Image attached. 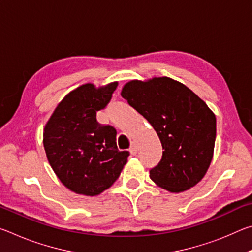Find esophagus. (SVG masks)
Listing matches in <instances>:
<instances>
[{"instance_id":"obj_1","label":"esophagus","mask_w":252,"mask_h":252,"mask_svg":"<svg viewBox=\"0 0 252 252\" xmlns=\"http://www.w3.org/2000/svg\"><path fill=\"white\" fill-rule=\"evenodd\" d=\"M130 153L132 156H135L136 153H138V147H136V144L135 143H133L131 146V148H130Z\"/></svg>"}]
</instances>
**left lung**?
<instances>
[{
  "instance_id": "8db88e82",
  "label": "left lung",
  "mask_w": 252,
  "mask_h": 252,
  "mask_svg": "<svg viewBox=\"0 0 252 252\" xmlns=\"http://www.w3.org/2000/svg\"><path fill=\"white\" fill-rule=\"evenodd\" d=\"M127 100L157 132L162 159L150 179L169 192H183L206 176L215 150L216 116L185 84L168 76L131 80L123 85Z\"/></svg>"
}]
</instances>
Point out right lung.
Listing matches in <instances>:
<instances>
[{"instance_id": "obj_1", "label": "right lung", "mask_w": 252, "mask_h": 252, "mask_svg": "<svg viewBox=\"0 0 252 252\" xmlns=\"http://www.w3.org/2000/svg\"><path fill=\"white\" fill-rule=\"evenodd\" d=\"M118 82L96 88L80 85L63 97L43 130L46 158L67 189L94 197L113 185L127 162L129 151H119L117 131L96 121Z\"/></svg>"}]
</instances>
